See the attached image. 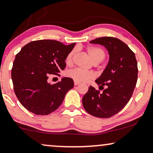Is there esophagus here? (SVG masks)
<instances>
[{
	"label": "esophagus",
	"mask_w": 153,
	"mask_h": 153,
	"mask_svg": "<svg viewBox=\"0 0 153 153\" xmlns=\"http://www.w3.org/2000/svg\"><path fill=\"white\" fill-rule=\"evenodd\" d=\"M79 84H80V82H78V81H74V85H79Z\"/></svg>",
	"instance_id": "esophagus-1"
}]
</instances>
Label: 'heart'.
<instances>
[{
    "mask_svg": "<svg viewBox=\"0 0 153 153\" xmlns=\"http://www.w3.org/2000/svg\"><path fill=\"white\" fill-rule=\"evenodd\" d=\"M87 52L90 56L91 59L94 63H100L105 57V52L103 49L96 46H88L87 47ZM75 54V50L69 52L65 58V63L67 65L72 64L73 56ZM68 76L78 82H88L95 78V74L92 71H84L80 68H74L69 71L67 73Z\"/></svg>",
    "mask_w": 153,
    "mask_h": 153,
    "instance_id": "1",
    "label": "heart"
}]
</instances>
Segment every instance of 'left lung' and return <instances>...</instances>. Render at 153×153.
Listing matches in <instances>:
<instances>
[{"mask_svg":"<svg viewBox=\"0 0 153 153\" xmlns=\"http://www.w3.org/2000/svg\"><path fill=\"white\" fill-rule=\"evenodd\" d=\"M90 43L104 46L109 59L105 69L95 80L103 92L90 86L82 97V105L94 117L109 118L121 111L130 100L138 79V63L135 53L119 39L104 36Z\"/></svg>","mask_w":153,"mask_h":153,"instance_id":"8db88e82","label":"left lung"}]
</instances>
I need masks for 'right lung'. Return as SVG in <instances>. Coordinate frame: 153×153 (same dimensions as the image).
Segmentation results:
<instances>
[{
    "mask_svg": "<svg viewBox=\"0 0 153 153\" xmlns=\"http://www.w3.org/2000/svg\"><path fill=\"white\" fill-rule=\"evenodd\" d=\"M75 44L37 40L23 46L15 56L11 77L15 93L25 109L35 114L47 115L61 106L74 82L63 78L51 85L48 78L49 75H58L64 70L65 58Z\"/></svg>",
    "mask_w": 153,
    "mask_h": 153,
    "instance_id": "right-lung-1",
    "label": "right lung"
}]
</instances>
